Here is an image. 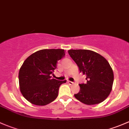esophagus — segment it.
<instances>
[{
  "label": "esophagus",
  "mask_w": 129,
  "mask_h": 129,
  "mask_svg": "<svg viewBox=\"0 0 129 129\" xmlns=\"http://www.w3.org/2000/svg\"><path fill=\"white\" fill-rule=\"evenodd\" d=\"M68 84H70V85H73V84H74V82L70 81H68Z\"/></svg>",
  "instance_id": "esophagus-1"
}]
</instances>
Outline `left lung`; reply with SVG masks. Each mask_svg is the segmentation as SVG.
Returning a JSON list of instances; mask_svg holds the SVG:
<instances>
[{"label":"left lung","instance_id":"1","mask_svg":"<svg viewBox=\"0 0 129 129\" xmlns=\"http://www.w3.org/2000/svg\"><path fill=\"white\" fill-rule=\"evenodd\" d=\"M68 53L87 80L86 84H79L80 91L74 97L87 105L104 101L111 93L114 82L113 71L107 59L89 50H70Z\"/></svg>","mask_w":129,"mask_h":129}]
</instances>
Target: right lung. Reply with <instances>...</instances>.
I'll use <instances>...</instances> for the list:
<instances>
[{"label": "right lung", "instance_id": "right-lung-1", "mask_svg": "<svg viewBox=\"0 0 129 129\" xmlns=\"http://www.w3.org/2000/svg\"><path fill=\"white\" fill-rule=\"evenodd\" d=\"M65 56L63 49H44L29 56L18 73L20 90L31 104L45 106L55 100L59 87L66 81L51 78L57 63Z\"/></svg>", "mask_w": 129, "mask_h": 129}]
</instances>
